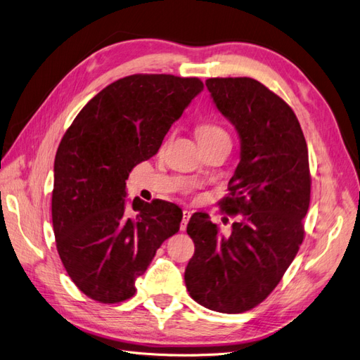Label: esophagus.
<instances>
[{"instance_id": "34e87169", "label": "esophagus", "mask_w": 360, "mask_h": 360, "mask_svg": "<svg viewBox=\"0 0 360 360\" xmlns=\"http://www.w3.org/2000/svg\"><path fill=\"white\" fill-rule=\"evenodd\" d=\"M191 212L189 210H183V219H181V226H180V230L181 231H184L186 230V225H188V222H189V219H191Z\"/></svg>"}]
</instances>
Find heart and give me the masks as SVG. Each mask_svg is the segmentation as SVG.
Segmentation results:
<instances>
[{"mask_svg":"<svg viewBox=\"0 0 360 360\" xmlns=\"http://www.w3.org/2000/svg\"><path fill=\"white\" fill-rule=\"evenodd\" d=\"M195 135H197L198 143H202V141H210L219 136H226L225 130L214 123H200L197 129H195Z\"/></svg>","mask_w":360,"mask_h":360,"instance_id":"1","label":"heart"}]
</instances>
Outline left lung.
Segmentation results:
<instances>
[{"label": "left lung", "mask_w": 360, "mask_h": 360, "mask_svg": "<svg viewBox=\"0 0 360 360\" xmlns=\"http://www.w3.org/2000/svg\"><path fill=\"white\" fill-rule=\"evenodd\" d=\"M214 106L240 138V162L222 210L238 214L225 237L209 214L193 213L195 243L184 282L204 308L240 314L275 290L303 242L311 200L308 147L296 114L252 78L205 81Z\"/></svg>", "instance_id": "left-lung-1"}]
</instances>
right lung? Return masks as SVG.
Returning <instances> with one entry per match:
<instances>
[{
	"label": "right lung",
	"instance_id": "add662e5",
	"mask_svg": "<svg viewBox=\"0 0 360 360\" xmlns=\"http://www.w3.org/2000/svg\"><path fill=\"white\" fill-rule=\"evenodd\" d=\"M198 78L130 75L86 103L53 162L52 225L68 275L85 296L118 303L181 222L179 205L126 198V180L158 153L174 122L202 91Z\"/></svg>",
	"mask_w": 360,
	"mask_h": 360
}]
</instances>
